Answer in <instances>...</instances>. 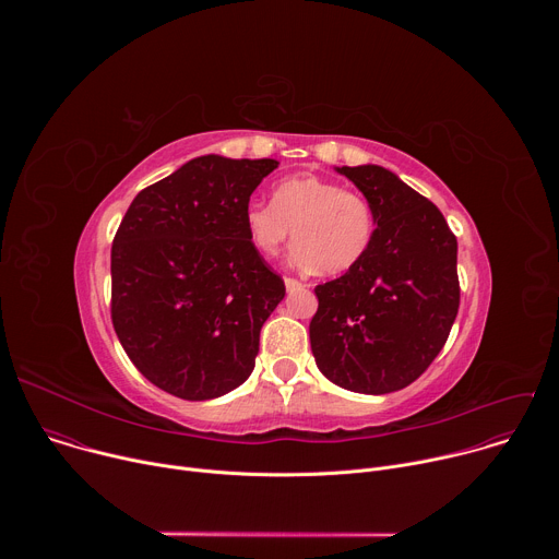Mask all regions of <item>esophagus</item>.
Returning <instances> with one entry per match:
<instances>
[{
	"instance_id": "1",
	"label": "esophagus",
	"mask_w": 559,
	"mask_h": 559,
	"mask_svg": "<svg viewBox=\"0 0 559 559\" xmlns=\"http://www.w3.org/2000/svg\"><path fill=\"white\" fill-rule=\"evenodd\" d=\"M285 287H287V292H296V289H302L305 285L296 278H285Z\"/></svg>"
}]
</instances>
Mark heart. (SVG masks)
<instances>
[{"label": "heart", "mask_w": 559, "mask_h": 559, "mask_svg": "<svg viewBox=\"0 0 559 559\" xmlns=\"http://www.w3.org/2000/svg\"><path fill=\"white\" fill-rule=\"evenodd\" d=\"M246 229L252 246L274 257L292 238V261L298 267H316L325 276L356 267L376 231V214L369 199L338 183L298 175L276 183L272 203L252 201L246 207Z\"/></svg>", "instance_id": "b5f03b06"}]
</instances>
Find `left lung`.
I'll return each mask as SVG.
<instances>
[{"instance_id": "8db88e82", "label": "left lung", "mask_w": 559, "mask_h": 559, "mask_svg": "<svg viewBox=\"0 0 559 559\" xmlns=\"http://www.w3.org/2000/svg\"><path fill=\"white\" fill-rule=\"evenodd\" d=\"M376 214L365 259L316 285L311 354L334 384L389 393L420 378L444 347L460 307L457 241L442 212L380 166L338 168Z\"/></svg>"}]
</instances>
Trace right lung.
Masks as SVG:
<instances>
[{"instance_id":"1","label":"right lung","mask_w":559,"mask_h":559,"mask_svg":"<svg viewBox=\"0 0 559 559\" xmlns=\"http://www.w3.org/2000/svg\"><path fill=\"white\" fill-rule=\"evenodd\" d=\"M274 158L199 156L141 190L115 234L112 325L132 365L183 401L243 384L285 296L246 229Z\"/></svg>"}]
</instances>
